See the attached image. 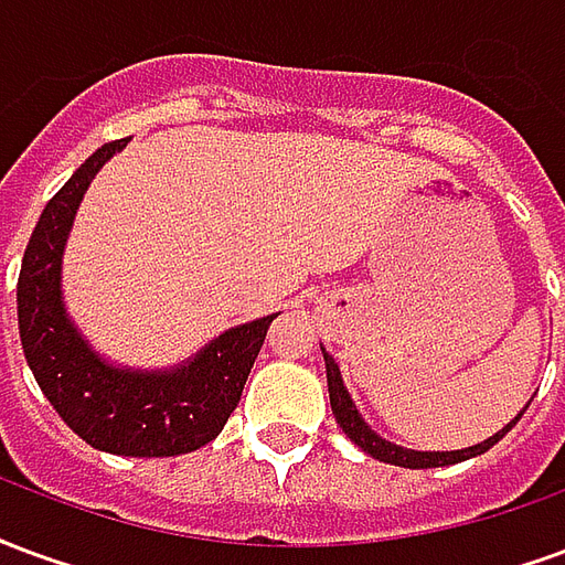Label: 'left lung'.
I'll use <instances>...</instances> for the list:
<instances>
[{"label": "left lung", "mask_w": 565, "mask_h": 565, "mask_svg": "<svg viewBox=\"0 0 565 565\" xmlns=\"http://www.w3.org/2000/svg\"><path fill=\"white\" fill-rule=\"evenodd\" d=\"M323 363H327V387H330V405H332V415H335V424L342 426V433L351 441H354L356 448H363L369 457H375L381 462H391V466H405V469H433V466H454V462L462 460H472L478 454H484L497 445L499 438L509 433L511 426L521 420V415L526 412L523 408L521 415L514 417L511 424H505L499 429L497 436L484 438L481 445H472V448H462V450H412L403 448V445H393L387 438H381L372 426L363 420V415L356 412L354 399H351V393L344 387L342 372L335 366V360H332L327 351H323Z\"/></svg>", "instance_id": "1"}]
</instances>
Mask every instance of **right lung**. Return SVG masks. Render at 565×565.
<instances>
[{
  "mask_svg": "<svg viewBox=\"0 0 565 565\" xmlns=\"http://www.w3.org/2000/svg\"><path fill=\"white\" fill-rule=\"evenodd\" d=\"M124 148L127 139L103 145L44 205L18 278L20 342L47 403L87 445L178 457L209 445L230 420L275 315L226 330L166 372L120 369L93 351L63 306V247L93 174Z\"/></svg>",
  "mask_w": 565,
  "mask_h": 565,
  "instance_id": "obj_1",
  "label": "right lung"
}]
</instances>
